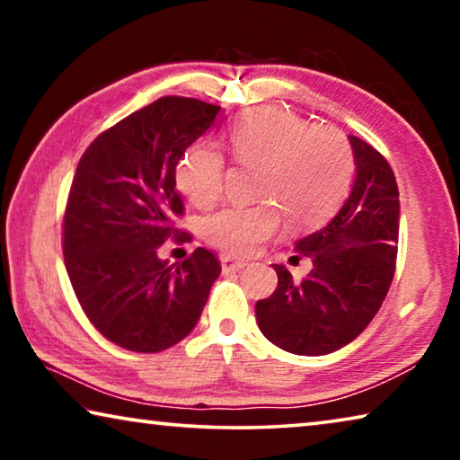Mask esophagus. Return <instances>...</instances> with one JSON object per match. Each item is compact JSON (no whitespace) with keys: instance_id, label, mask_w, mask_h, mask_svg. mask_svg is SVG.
Returning a JSON list of instances; mask_svg holds the SVG:
<instances>
[{"instance_id":"34e87169","label":"esophagus","mask_w":460,"mask_h":460,"mask_svg":"<svg viewBox=\"0 0 460 460\" xmlns=\"http://www.w3.org/2000/svg\"><path fill=\"white\" fill-rule=\"evenodd\" d=\"M245 266H247V261H243V260H235V258H231V255H221L223 271H237Z\"/></svg>"}]
</instances>
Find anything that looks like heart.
Instances as JSON below:
<instances>
[{
	"label": "heart",
	"mask_w": 460,
	"mask_h": 460,
	"mask_svg": "<svg viewBox=\"0 0 460 460\" xmlns=\"http://www.w3.org/2000/svg\"><path fill=\"white\" fill-rule=\"evenodd\" d=\"M229 147L239 166L260 170L253 207H229L202 223V233L217 249L252 255L279 229V212L296 227L324 221L351 186L355 158L339 129L313 126L288 109H258L229 131ZM176 184L192 205L207 208L223 194L225 158L211 144L184 154Z\"/></svg>",
	"instance_id": "heart-1"
}]
</instances>
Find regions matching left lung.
I'll return each mask as SVG.
<instances>
[{"mask_svg": "<svg viewBox=\"0 0 460 460\" xmlns=\"http://www.w3.org/2000/svg\"><path fill=\"white\" fill-rule=\"evenodd\" d=\"M357 176L337 217L296 241L313 270L300 282L274 263L278 288L255 318L270 342L294 355H326L365 331L392 286L400 235V192L376 147L349 136Z\"/></svg>", "mask_w": 460, "mask_h": 460, "instance_id": "8db88e82", "label": "left lung"}]
</instances>
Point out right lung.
Masks as SVG:
<instances>
[{
	"label": "right lung",
	"instance_id": "obj_1",
	"mask_svg": "<svg viewBox=\"0 0 460 460\" xmlns=\"http://www.w3.org/2000/svg\"><path fill=\"white\" fill-rule=\"evenodd\" d=\"M219 105L160 97L93 139L81 155L62 219V253L76 300L107 341L160 353L199 323L221 274L213 252L197 247L178 266L158 258L184 202L176 164L213 126Z\"/></svg>",
	"mask_w": 460,
	"mask_h": 460
}]
</instances>
